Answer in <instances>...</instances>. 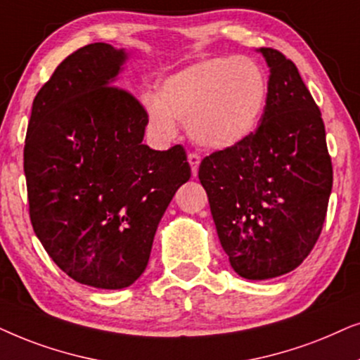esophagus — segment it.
Here are the masks:
<instances>
[{
  "label": "esophagus",
  "mask_w": 360,
  "mask_h": 360,
  "mask_svg": "<svg viewBox=\"0 0 360 360\" xmlns=\"http://www.w3.org/2000/svg\"><path fill=\"white\" fill-rule=\"evenodd\" d=\"M188 161H189L191 171H193V176H198L199 165H200V156L195 155V153H189V155H188Z\"/></svg>",
  "instance_id": "1"
}]
</instances>
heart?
<instances>
[{
	"instance_id": "heart-1",
	"label": "heart",
	"mask_w": 360,
	"mask_h": 360,
	"mask_svg": "<svg viewBox=\"0 0 360 360\" xmlns=\"http://www.w3.org/2000/svg\"><path fill=\"white\" fill-rule=\"evenodd\" d=\"M268 80L250 57H209L165 77L156 95L143 100L150 130L176 135V122L188 124L194 143L227 150L255 131L265 110Z\"/></svg>"
}]
</instances>
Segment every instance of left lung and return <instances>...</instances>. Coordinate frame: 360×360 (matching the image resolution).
Returning a JSON list of instances; mask_svg holds the SVG:
<instances>
[{
    "label": "left lung",
    "mask_w": 360,
    "mask_h": 360,
    "mask_svg": "<svg viewBox=\"0 0 360 360\" xmlns=\"http://www.w3.org/2000/svg\"><path fill=\"white\" fill-rule=\"evenodd\" d=\"M266 105L257 131L205 156L199 179L230 265L247 280L300 266L323 229L333 165L318 105L290 59L270 47Z\"/></svg>",
    "instance_id": "8db88e82"
}]
</instances>
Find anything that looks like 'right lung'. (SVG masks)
Wrapping results in <instances>:
<instances>
[{"mask_svg": "<svg viewBox=\"0 0 360 360\" xmlns=\"http://www.w3.org/2000/svg\"><path fill=\"white\" fill-rule=\"evenodd\" d=\"M124 49L95 42L57 65L24 145L32 229L79 283L122 290L146 270L162 214L191 177L183 146L143 145L145 108L113 87Z\"/></svg>", "mask_w": 360, "mask_h": 360, "instance_id": "1", "label": "right lung"}]
</instances>
